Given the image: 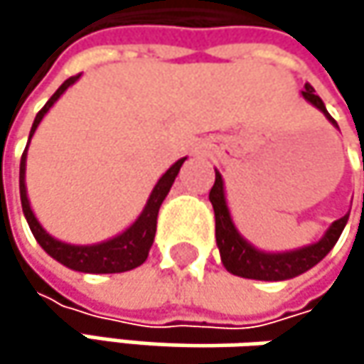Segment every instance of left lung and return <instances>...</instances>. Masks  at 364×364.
<instances>
[{
    "label": "left lung",
    "instance_id": "left-lung-1",
    "mask_svg": "<svg viewBox=\"0 0 364 364\" xmlns=\"http://www.w3.org/2000/svg\"><path fill=\"white\" fill-rule=\"evenodd\" d=\"M301 95L308 103H312L316 109L323 111V115L335 128H339L337 122L328 115L323 99L316 95V90L310 84H306ZM208 200L215 210V238H217V247H219V255H221L225 269L234 276L253 278V280H269V282L295 278V276L308 272L310 267H314L318 261H323L328 251L335 247V242L339 240V236L348 223V217H350V213H348L341 219L333 221L325 232V236L314 245H308V247H301L295 251H284V253H265V251L255 249L253 245L249 240H245L240 236V232L236 230L230 208H228V200H225L223 177L219 175V171H215V185L208 193Z\"/></svg>",
    "mask_w": 364,
    "mask_h": 364
}]
</instances>
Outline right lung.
<instances>
[{
    "label": "right lung",
    "mask_w": 364,
    "mask_h": 364,
    "mask_svg": "<svg viewBox=\"0 0 364 364\" xmlns=\"http://www.w3.org/2000/svg\"><path fill=\"white\" fill-rule=\"evenodd\" d=\"M80 80V75H73L69 80H65L60 84V88L50 97V101L41 107V111L36 115V122L31 126V132H29V141L33 136V132L37 130L39 122L43 119V115L50 111V107L60 99V95L73 86L75 82ZM29 147V145H27ZM27 147H25V154L21 158V177H18V185H21V204H23V213H25V219L36 236V240L39 242V247L50 255L52 259H56L58 263L67 265L69 269H75V272H84V274H117V272H128V269H134L139 267L147 255L149 249L154 245V238H156V225H158V210L164 202V198L168 196L173 183L177 179L179 171H181L183 162L187 158L177 160L160 179L156 183V187L151 189L149 193V200L143 208V213L136 217V221L124 230L122 234L113 236L105 242H97V245H67V242H60L56 238H52L43 228L41 223L37 221V217L31 210V204H29V198H27V185H25V171H27Z\"/></svg>",
    "instance_id": "right-lung-1"
}]
</instances>
